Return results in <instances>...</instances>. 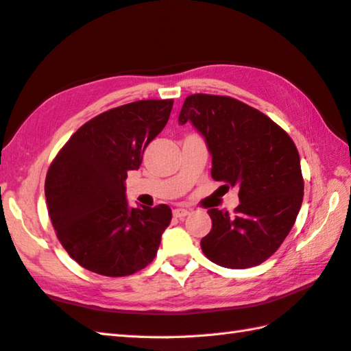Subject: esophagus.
Segmentation results:
<instances>
[{
	"label": "esophagus",
	"mask_w": 351,
	"mask_h": 351,
	"mask_svg": "<svg viewBox=\"0 0 351 351\" xmlns=\"http://www.w3.org/2000/svg\"><path fill=\"white\" fill-rule=\"evenodd\" d=\"M189 214H190V211L185 210V208H175L173 210V217H176V219H182Z\"/></svg>",
	"instance_id": "1"
}]
</instances>
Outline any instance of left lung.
Wrapping results in <instances>:
<instances>
[{
  "instance_id": "1",
  "label": "left lung",
  "mask_w": 351,
  "mask_h": 351,
  "mask_svg": "<svg viewBox=\"0 0 351 351\" xmlns=\"http://www.w3.org/2000/svg\"><path fill=\"white\" fill-rule=\"evenodd\" d=\"M178 122H191L205 138L213 180L238 189L234 217L208 210L213 228L200 241L205 256L235 270L264 263L289 234L303 202L294 141L270 117L229 96H189Z\"/></svg>"
}]
</instances>
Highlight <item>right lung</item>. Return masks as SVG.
I'll return each mask as SVG.
<instances>
[{
	"label": "right lung",
	"mask_w": 351,
	"mask_h": 351,
	"mask_svg": "<svg viewBox=\"0 0 351 351\" xmlns=\"http://www.w3.org/2000/svg\"><path fill=\"white\" fill-rule=\"evenodd\" d=\"M171 107L173 99H146L111 108L81 126L49 166L45 197L52 226L88 271L121 278L154 261L171 210L131 208L125 181L166 126Z\"/></svg>",
	"instance_id": "obj_1"
}]
</instances>
